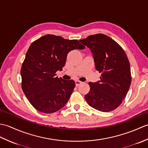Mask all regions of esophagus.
Here are the masks:
<instances>
[{
	"instance_id": "obj_1",
	"label": "esophagus",
	"mask_w": 148,
	"mask_h": 148,
	"mask_svg": "<svg viewBox=\"0 0 148 148\" xmlns=\"http://www.w3.org/2000/svg\"><path fill=\"white\" fill-rule=\"evenodd\" d=\"M75 83H76V86H79L80 84H81V83H82V82H81V81H77V80L75 81Z\"/></svg>"
}]
</instances>
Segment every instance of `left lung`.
I'll use <instances>...</instances> for the list:
<instances>
[{
	"label": "left lung",
	"mask_w": 148,
	"mask_h": 148,
	"mask_svg": "<svg viewBox=\"0 0 148 148\" xmlns=\"http://www.w3.org/2000/svg\"><path fill=\"white\" fill-rule=\"evenodd\" d=\"M79 41L90 49L100 80L89 83L87 103L102 112H109L121 104L131 84L130 63L124 50L104 34L87 37Z\"/></svg>",
	"instance_id": "1"
}]
</instances>
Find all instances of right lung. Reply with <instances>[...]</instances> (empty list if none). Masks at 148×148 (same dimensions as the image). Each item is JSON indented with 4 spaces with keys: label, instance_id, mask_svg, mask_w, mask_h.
Instances as JSON below:
<instances>
[{
    "label": "right lung",
    "instance_id": "add662e5",
    "mask_svg": "<svg viewBox=\"0 0 148 148\" xmlns=\"http://www.w3.org/2000/svg\"><path fill=\"white\" fill-rule=\"evenodd\" d=\"M84 48L77 40L49 34L31 44L21 69V87L37 111L53 113L65 106L76 84L55 73L62 71L69 52Z\"/></svg>",
    "mask_w": 148,
    "mask_h": 148
}]
</instances>
